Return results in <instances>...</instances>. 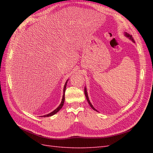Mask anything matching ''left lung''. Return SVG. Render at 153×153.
Instances as JSON below:
<instances>
[{"label":"left lung","mask_w":153,"mask_h":153,"mask_svg":"<svg viewBox=\"0 0 153 153\" xmlns=\"http://www.w3.org/2000/svg\"><path fill=\"white\" fill-rule=\"evenodd\" d=\"M124 35H125V36H126V37H128V38H129V39L131 40L133 42H134V43H135V41H134V39H133V37H132L131 35H130L128 34V33H124ZM84 91H85V95L86 99H87V102H88V103H89V105H90V106L91 107V108H92L94 110H96V111L97 112V110L95 108H94L93 106L92 105V104L91 103L90 100H89V97H88V94H87V88H86V87H85V89H84Z\"/></svg>","instance_id":"8db88e82"}]
</instances>
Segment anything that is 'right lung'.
Here are the masks:
<instances>
[{
    "label": "right lung",
    "mask_w": 153,
    "mask_h": 153,
    "mask_svg": "<svg viewBox=\"0 0 153 153\" xmlns=\"http://www.w3.org/2000/svg\"><path fill=\"white\" fill-rule=\"evenodd\" d=\"M68 79L66 81V83H65V85L64 86V89H63V96H62V101H61V103L60 104V105L58 106L57 108L55 109L54 110H53V112L48 114L47 115H44V116H42L41 117H49V116H53L54 114H56L59 110L62 108V106L64 105V100H65V91H66V85H67V82H68Z\"/></svg>",
    "instance_id": "add662e5"
}]
</instances>
